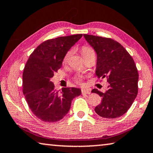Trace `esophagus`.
<instances>
[{
	"mask_svg": "<svg viewBox=\"0 0 153 153\" xmlns=\"http://www.w3.org/2000/svg\"><path fill=\"white\" fill-rule=\"evenodd\" d=\"M90 93H91V92H90V91H88V89H84V88H82V94H89Z\"/></svg>",
	"mask_w": 153,
	"mask_h": 153,
	"instance_id": "1",
	"label": "esophagus"
}]
</instances>
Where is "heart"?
I'll return each mask as SVG.
<instances>
[{"label":"heart","mask_w":153,"mask_h":153,"mask_svg":"<svg viewBox=\"0 0 153 153\" xmlns=\"http://www.w3.org/2000/svg\"><path fill=\"white\" fill-rule=\"evenodd\" d=\"M81 52H82V56H83V58H85L87 56H91V55L94 54V50L92 49L91 48L88 47V46H83V47L82 48ZM71 53H72L71 51H69V52H68L67 54H65L64 59H63L64 62H66L67 61V60L69 59V58L70 57V56H71ZM75 80H76L77 83L82 84V76H77L75 77Z\"/></svg>","instance_id":"1"}]
</instances>
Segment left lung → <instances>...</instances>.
<instances>
[{
	"label": "left lung",
	"instance_id": "1",
	"mask_svg": "<svg viewBox=\"0 0 153 153\" xmlns=\"http://www.w3.org/2000/svg\"><path fill=\"white\" fill-rule=\"evenodd\" d=\"M97 53L95 74L107 77L109 83L105 93L94 88L92 93L101 97L94 111L105 118H116L127 112L138 91V72L134 60L122 45L110 38L84 35Z\"/></svg>",
	"mask_w": 153,
	"mask_h": 153
}]
</instances>
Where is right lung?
<instances>
[{"label":"right lung","mask_w":153,"mask_h":153,"mask_svg":"<svg viewBox=\"0 0 153 153\" xmlns=\"http://www.w3.org/2000/svg\"><path fill=\"white\" fill-rule=\"evenodd\" d=\"M82 34L49 39L37 46L24 67L23 94L29 108L44 122H57L66 116L73 99L80 95L81 90L74 87L54 88L52 78L62 66V61Z\"/></svg>","instance_id":"obj_1"}]
</instances>
